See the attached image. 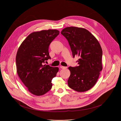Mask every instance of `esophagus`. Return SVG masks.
<instances>
[{
  "mask_svg": "<svg viewBox=\"0 0 121 121\" xmlns=\"http://www.w3.org/2000/svg\"><path fill=\"white\" fill-rule=\"evenodd\" d=\"M60 68H62V69H65V68H67V67L63 66L61 65V66H60Z\"/></svg>",
  "mask_w": 121,
  "mask_h": 121,
  "instance_id": "34e87169",
  "label": "esophagus"
}]
</instances>
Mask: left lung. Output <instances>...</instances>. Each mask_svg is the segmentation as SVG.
<instances>
[{"instance_id": "obj_1", "label": "left lung", "mask_w": 121, "mask_h": 121, "mask_svg": "<svg viewBox=\"0 0 121 121\" xmlns=\"http://www.w3.org/2000/svg\"><path fill=\"white\" fill-rule=\"evenodd\" d=\"M61 33L67 39L73 57L79 56L78 66L69 67L67 81L71 89L84 92L92 88L102 70V50L98 41L87 30L76 27L64 29Z\"/></svg>"}]
</instances>
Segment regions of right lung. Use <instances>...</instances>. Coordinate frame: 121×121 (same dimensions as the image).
Instances as JSON below:
<instances>
[{
	"instance_id": "obj_1",
	"label": "right lung",
	"mask_w": 121,
	"mask_h": 121,
	"mask_svg": "<svg viewBox=\"0 0 121 121\" xmlns=\"http://www.w3.org/2000/svg\"><path fill=\"white\" fill-rule=\"evenodd\" d=\"M59 34L57 30L32 32L17 51V73L28 90L33 95H44L52 87V80L56 76L59 68L44 64L51 58L49 45Z\"/></svg>"
}]
</instances>
